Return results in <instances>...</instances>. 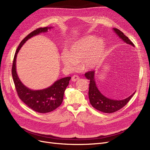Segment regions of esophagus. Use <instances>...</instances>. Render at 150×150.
Listing matches in <instances>:
<instances>
[{
	"label": "esophagus",
	"instance_id": "1",
	"mask_svg": "<svg viewBox=\"0 0 150 150\" xmlns=\"http://www.w3.org/2000/svg\"><path fill=\"white\" fill-rule=\"evenodd\" d=\"M79 79V77L78 76H77V75H74L72 77L71 80H72V81H74V82H75V81H76L77 80H78Z\"/></svg>",
	"mask_w": 150,
	"mask_h": 150
}]
</instances>
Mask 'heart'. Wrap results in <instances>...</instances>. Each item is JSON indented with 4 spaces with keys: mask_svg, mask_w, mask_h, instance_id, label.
<instances>
[{
    "mask_svg": "<svg viewBox=\"0 0 150 150\" xmlns=\"http://www.w3.org/2000/svg\"><path fill=\"white\" fill-rule=\"evenodd\" d=\"M105 53V44L102 39L87 36L71 44L67 52L61 56L65 66L75 68L77 63L82 61L84 67L93 69L102 62Z\"/></svg>",
    "mask_w": 150,
    "mask_h": 150,
    "instance_id": "b5f03b06",
    "label": "heart"
}]
</instances>
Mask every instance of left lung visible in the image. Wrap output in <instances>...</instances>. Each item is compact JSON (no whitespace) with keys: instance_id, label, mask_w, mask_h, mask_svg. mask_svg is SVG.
Wrapping results in <instances>:
<instances>
[{"instance_id":"1","label":"left lung","mask_w":150,"mask_h":150,"mask_svg":"<svg viewBox=\"0 0 150 150\" xmlns=\"http://www.w3.org/2000/svg\"><path fill=\"white\" fill-rule=\"evenodd\" d=\"M113 30L124 42L134 47L133 43L120 30L116 28H114ZM94 74L95 71H89L85 73L84 75L86 78L90 81L88 93L90 103L92 106L96 109L97 110L106 113H112L118 111L129 102L131 98L133 96L135 93H133V94H131L130 96L125 99H122V100H114V99L108 98L103 95L98 90L96 82H95Z\"/></svg>"}]
</instances>
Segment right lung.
I'll list each match as a JSON object with an SVG mask.
<instances>
[{
	"label": "right lung",
	"mask_w": 150,
	"mask_h": 150,
	"mask_svg": "<svg viewBox=\"0 0 150 150\" xmlns=\"http://www.w3.org/2000/svg\"><path fill=\"white\" fill-rule=\"evenodd\" d=\"M51 28H40L27 35L21 42L16 50L12 67V78L19 98L32 110L40 113L51 112L61 105L63 100L64 91L71 78L66 77L57 80L52 86L46 89L38 91L31 90L22 83L17 76L16 66V57L18 52L25 41L34 35L47 32V30Z\"/></svg>",
	"instance_id": "obj_1"
}]
</instances>
